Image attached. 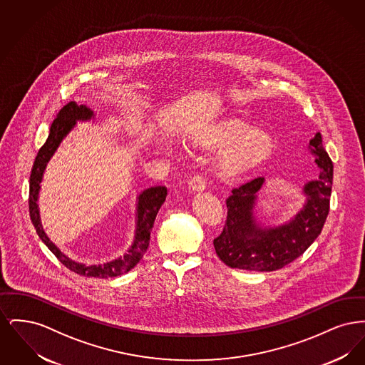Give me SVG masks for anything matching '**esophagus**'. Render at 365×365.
<instances>
[{"mask_svg": "<svg viewBox=\"0 0 365 365\" xmlns=\"http://www.w3.org/2000/svg\"><path fill=\"white\" fill-rule=\"evenodd\" d=\"M187 187L191 191H202L205 189V179L201 175H194L187 182Z\"/></svg>", "mask_w": 365, "mask_h": 365, "instance_id": "34e87169", "label": "esophagus"}]
</instances>
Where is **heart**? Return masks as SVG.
Here are the masks:
<instances>
[{"instance_id": "1", "label": "heart", "mask_w": 365, "mask_h": 365, "mask_svg": "<svg viewBox=\"0 0 365 365\" xmlns=\"http://www.w3.org/2000/svg\"><path fill=\"white\" fill-rule=\"evenodd\" d=\"M198 149L219 152L215 160L216 174L232 179L245 174L269 156L274 142L262 131L243 122H227L202 133L192 140Z\"/></svg>"}]
</instances>
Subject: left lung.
<instances>
[{
  "instance_id": "1",
  "label": "left lung",
  "mask_w": 365,
  "mask_h": 365,
  "mask_svg": "<svg viewBox=\"0 0 365 365\" xmlns=\"http://www.w3.org/2000/svg\"><path fill=\"white\" fill-rule=\"evenodd\" d=\"M320 133L309 142V149L320 168L317 180L304 186L307 202L294 219L283 226L261 228L253 209L264 178H256L226 200L227 220L213 246L219 259L231 268L275 271L298 259L319 237L330 210L332 161L323 148Z\"/></svg>"
}]
</instances>
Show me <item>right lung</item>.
<instances>
[{
  "mask_svg": "<svg viewBox=\"0 0 365 365\" xmlns=\"http://www.w3.org/2000/svg\"><path fill=\"white\" fill-rule=\"evenodd\" d=\"M94 118V113L91 109H88L86 105L75 104L71 101L61 108L57 118L53 120L51 125V133L43 146L39 149L38 155L35 157L34 165L31 168L30 175V195H29V208H30V217L34 225L36 234L45 243L53 255L61 261L70 271L91 278H113L119 277L122 274L128 272L133 269L139 260L143 257L145 252L149 247V240L152 227L156 219L157 212L161 208V205L165 201L167 197V187L165 186H155L142 191L138 197V205H137V231L135 238L131 245L127 255L119 257L118 260L106 262L103 265H86L81 262L68 259L66 255H63L54 243L46 237L43 228L41 226L39 220V210H38V192H39V183L42 180L43 171L46 168V164L49 163L51 157L57 150L61 140L67 137V134L73 128L78 120H90Z\"/></svg>",
  "mask_w": 365,
  "mask_h": 365,
  "instance_id": "right-lung-1",
  "label": "right lung"
}]
</instances>
